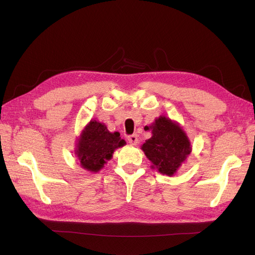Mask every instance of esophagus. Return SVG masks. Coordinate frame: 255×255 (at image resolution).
<instances>
[{
    "label": "esophagus",
    "mask_w": 255,
    "mask_h": 255,
    "mask_svg": "<svg viewBox=\"0 0 255 255\" xmlns=\"http://www.w3.org/2000/svg\"><path fill=\"white\" fill-rule=\"evenodd\" d=\"M128 142H129L130 144H132V145H136V144L138 143V136H137L136 134L130 135V136H128Z\"/></svg>",
    "instance_id": "34e87169"
}]
</instances>
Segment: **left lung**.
<instances>
[{
	"label": "left lung",
	"instance_id": "8db88e82",
	"mask_svg": "<svg viewBox=\"0 0 255 255\" xmlns=\"http://www.w3.org/2000/svg\"><path fill=\"white\" fill-rule=\"evenodd\" d=\"M152 137L141 145L152 168L161 174L174 175L191 152V144L185 130L176 121L159 116L151 126Z\"/></svg>",
	"mask_w": 255,
	"mask_h": 255
}]
</instances>
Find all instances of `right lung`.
Masks as SVG:
<instances>
[{
  "instance_id": "add662e5",
  "label": "right lung",
  "mask_w": 255,
  "mask_h": 255,
  "mask_svg": "<svg viewBox=\"0 0 255 255\" xmlns=\"http://www.w3.org/2000/svg\"><path fill=\"white\" fill-rule=\"evenodd\" d=\"M118 132L111 133L104 123L90 120L76 140L75 155L81 167L90 172H99L112 159L116 149L126 145Z\"/></svg>"
}]
</instances>
